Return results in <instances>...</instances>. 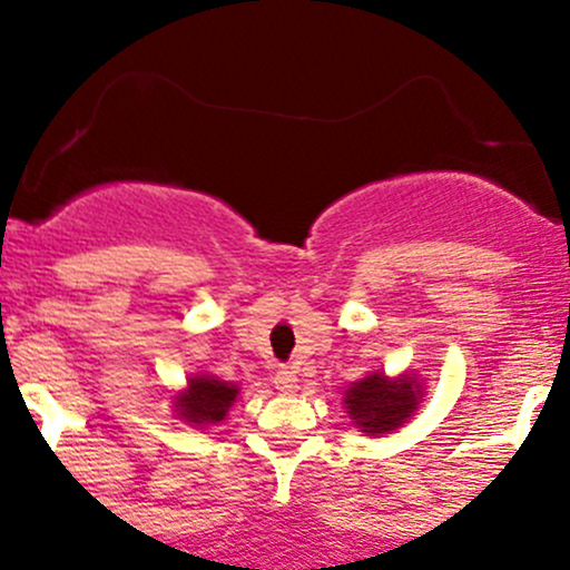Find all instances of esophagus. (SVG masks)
Wrapping results in <instances>:
<instances>
[{
    "instance_id": "esophagus-1",
    "label": "esophagus",
    "mask_w": 570,
    "mask_h": 570,
    "mask_svg": "<svg viewBox=\"0 0 570 570\" xmlns=\"http://www.w3.org/2000/svg\"><path fill=\"white\" fill-rule=\"evenodd\" d=\"M273 381H276V389L281 394H294L297 391V370L289 367V364H281Z\"/></svg>"
}]
</instances>
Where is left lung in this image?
<instances>
[{
	"instance_id": "8db88e82",
	"label": "left lung",
	"mask_w": 570,
	"mask_h": 570,
	"mask_svg": "<svg viewBox=\"0 0 570 570\" xmlns=\"http://www.w3.org/2000/svg\"><path fill=\"white\" fill-rule=\"evenodd\" d=\"M417 399H421V385L415 383V377L404 375L399 381H385V375L375 372L351 385L345 404L358 429L367 434H389L415 412Z\"/></svg>"
}]
</instances>
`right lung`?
I'll return each instance as SVG.
<instances>
[{
	"instance_id": "1",
	"label": "right lung",
	"mask_w": 570,
	"mask_h": 570,
	"mask_svg": "<svg viewBox=\"0 0 570 570\" xmlns=\"http://www.w3.org/2000/svg\"><path fill=\"white\" fill-rule=\"evenodd\" d=\"M238 389L214 377H193L187 394L179 399V415L189 423H219L235 402Z\"/></svg>"
}]
</instances>
